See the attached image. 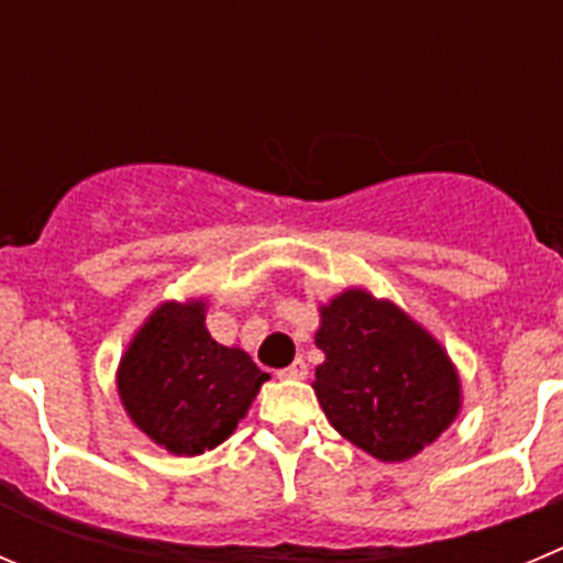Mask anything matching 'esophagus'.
I'll use <instances>...</instances> for the list:
<instances>
[{"instance_id": "34e87169", "label": "esophagus", "mask_w": 563, "mask_h": 563, "mask_svg": "<svg viewBox=\"0 0 563 563\" xmlns=\"http://www.w3.org/2000/svg\"><path fill=\"white\" fill-rule=\"evenodd\" d=\"M307 362L303 358H296L290 367H285V371H278V376L282 378H296V382H301V378H307Z\"/></svg>"}]
</instances>
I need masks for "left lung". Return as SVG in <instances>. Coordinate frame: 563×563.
Wrapping results in <instances>:
<instances>
[{
  "label": "left lung",
  "instance_id": "8db88e82",
  "mask_svg": "<svg viewBox=\"0 0 563 563\" xmlns=\"http://www.w3.org/2000/svg\"><path fill=\"white\" fill-rule=\"evenodd\" d=\"M314 395L331 426L382 462L431 445L459 415L451 358L395 303L347 290L320 309Z\"/></svg>",
  "mask_w": 563,
  "mask_h": 563
}]
</instances>
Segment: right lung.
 I'll list each match as a JSON object with an SVG mask.
<instances>
[{"label": "right lung", "instance_id": "obj_1", "mask_svg": "<svg viewBox=\"0 0 563 563\" xmlns=\"http://www.w3.org/2000/svg\"><path fill=\"white\" fill-rule=\"evenodd\" d=\"M267 373L205 325V303H163L121 358L118 393L143 433L176 456L212 451L238 428Z\"/></svg>", "mask_w": 563, "mask_h": 563}]
</instances>
